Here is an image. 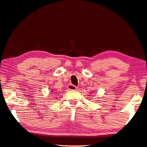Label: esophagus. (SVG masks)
Here are the masks:
<instances>
[{"instance_id":"1","label":"esophagus","mask_w":147,"mask_h":147,"mask_svg":"<svg viewBox=\"0 0 147 147\" xmlns=\"http://www.w3.org/2000/svg\"><path fill=\"white\" fill-rule=\"evenodd\" d=\"M67 88L69 90H76L78 89V87H76L75 85H69L67 86Z\"/></svg>"}]
</instances>
